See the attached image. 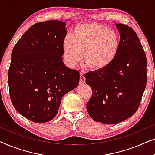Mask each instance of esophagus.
<instances>
[{
	"instance_id": "esophagus-1",
	"label": "esophagus",
	"mask_w": 155,
	"mask_h": 155,
	"mask_svg": "<svg viewBox=\"0 0 155 155\" xmlns=\"http://www.w3.org/2000/svg\"><path fill=\"white\" fill-rule=\"evenodd\" d=\"M85 82V78H84V75L82 73H80V84H84Z\"/></svg>"
}]
</instances>
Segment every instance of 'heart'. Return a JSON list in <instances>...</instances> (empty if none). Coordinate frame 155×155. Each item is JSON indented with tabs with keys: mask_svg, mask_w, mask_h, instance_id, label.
<instances>
[{
	"mask_svg": "<svg viewBox=\"0 0 155 155\" xmlns=\"http://www.w3.org/2000/svg\"><path fill=\"white\" fill-rule=\"evenodd\" d=\"M120 46L118 34L104 25L83 24L77 26L73 35L63 39V50L65 61L74 66L81 60L93 71L102 70L116 58Z\"/></svg>",
	"mask_w": 155,
	"mask_h": 155,
	"instance_id": "b5f03b06",
	"label": "heart"
}]
</instances>
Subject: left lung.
<instances>
[{"instance_id":"1","label":"left lung","mask_w":155,"mask_h":155,"mask_svg":"<svg viewBox=\"0 0 155 155\" xmlns=\"http://www.w3.org/2000/svg\"><path fill=\"white\" fill-rule=\"evenodd\" d=\"M120 46L114 61L105 68L84 75L92 89L87 103L89 115L95 121L116 124L137 111L146 84L147 58L137 34L130 27L116 24Z\"/></svg>"}]
</instances>
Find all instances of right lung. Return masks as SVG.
<instances>
[{"label": "right lung", "instance_id": "right-lung-1", "mask_svg": "<svg viewBox=\"0 0 155 155\" xmlns=\"http://www.w3.org/2000/svg\"><path fill=\"white\" fill-rule=\"evenodd\" d=\"M66 34L61 21L36 23L12 49L8 71L10 99L16 111L32 122L52 120L63 95L79 83V72L63 61Z\"/></svg>", "mask_w": 155, "mask_h": 155}]
</instances>
